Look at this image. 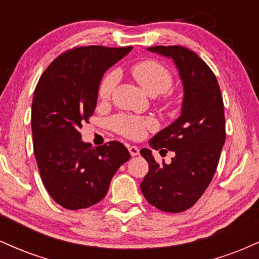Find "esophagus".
Listing matches in <instances>:
<instances>
[{
    "label": "esophagus",
    "instance_id": "esophagus-1",
    "mask_svg": "<svg viewBox=\"0 0 259 259\" xmlns=\"http://www.w3.org/2000/svg\"><path fill=\"white\" fill-rule=\"evenodd\" d=\"M127 150H129V152H130V154H132L133 157L138 156L139 152H140V150L136 146H127Z\"/></svg>",
    "mask_w": 259,
    "mask_h": 259
}]
</instances>
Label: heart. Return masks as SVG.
Segmentation results:
<instances>
[{
	"mask_svg": "<svg viewBox=\"0 0 259 259\" xmlns=\"http://www.w3.org/2000/svg\"><path fill=\"white\" fill-rule=\"evenodd\" d=\"M132 74L140 86L150 96L164 94L173 84V75L169 72L168 68L159 62L152 61V59L136 63L132 68ZM115 80H117V76L113 73L103 78L99 89V96L101 99H108L111 96L113 88L115 85ZM111 125L120 135L136 140L142 138L147 129L153 127L154 123L152 119H148V118L118 115V117L113 118Z\"/></svg>",
	"mask_w": 259,
	"mask_h": 259,
	"instance_id": "heart-1",
	"label": "heart"
}]
</instances>
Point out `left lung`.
I'll return each instance as SVG.
<instances>
[{
    "label": "left lung",
    "instance_id": "left-lung-1",
    "mask_svg": "<svg viewBox=\"0 0 259 259\" xmlns=\"http://www.w3.org/2000/svg\"><path fill=\"white\" fill-rule=\"evenodd\" d=\"M148 51L173 59L184 86L181 114L150 140L154 150L175 153L170 164H158L148 148L140 151L148 173L141 183L145 198L163 212L192 207L212 181L223 145L225 117L218 80L195 52L183 46H153Z\"/></svg>",
    "mask_w": 259,
    "mask_h": 259
}]
</instances>
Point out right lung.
Returning <instances> with one entry per match:
<instances>
[{
    "mask_svg": "<svg viewBox=\"0 0 259 259\" xmlns=\"http://www.w3.org/2000/svg\"><path fill=\"white\" fill-rule=\"evenodd\" d=\"M133 50L85 46L69 50L47 67L35 88L31 106L34 153L50 196L67 209L96 204L113 175L130 158L123 144L92 147L81 140L97 103L100 82L108 68Z\"/></svg>",
    "mask_w": 259,
    "mask_h": 259,
    "instance_id": "add662e5",
    "label": "right lung"
}]
</instances>
